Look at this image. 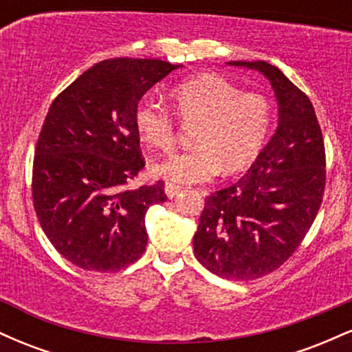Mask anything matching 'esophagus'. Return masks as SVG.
Returning <instances> with one entry per match:
<instances>
[{"label": "esophagus", "mask_w": 352, "mask_h": 352, "mask_svg": "<svg viewBox=\"0 0 352 352\" xmlns=\"http://www.w3.org/2000/svg\"><path fill=\"white\" fill-rule=\"evenodd\" d=\"M180 190H182L180 185H175V184H165V195H167L168 199H173V197L179 195Z\"/></svg>", "instance_id": "1"}]
</instances>
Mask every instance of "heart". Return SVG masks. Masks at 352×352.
Masks as SVG:
<instances>
[{"label": "heart", "mask_w": 352, "mask_h": 352, "mask_svg": "<svg viewBox=\"0 0 352 352\" xmlns=\"http://www.w3.org/2000/svg\"><path fill=\"white\" fill-rule=\"evenodd\" d=\"M173 111L184 124L197 125L195 147L152 165V173L172 184H199L243 172L263 151L273 125L272 102L261 94L243 92L223 78L204 74L172 89ZM172 109L142 99L134 112L137 135L148 147L168 151L177 139Z\"/></svg>", "instance_id": "heart-1"}]
</instances>
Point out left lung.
<instances>
[{
	"mask_svg": "<svg viewBox=\"0 0 352 352\" xmlns=\"http://www.w3.org/2000/svg\"><path fill=\"white\" fill-rule=\"evenodd\" d=\"M228 64L268 78L280 120L250 170L205 199L193 252L217 276L250 281L280 268L309 232L326 187L324 139L309 98L276 66Z\"/></svg>",
	"mask_w": 352,
	"mask_h": 352,
	"instance_id": "1",
	"label": "left lung"
}]
</instances>
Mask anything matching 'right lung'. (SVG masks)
<instances>
[{
  "label": "right lung",
  "instance_id": "obj_1",
  "mask_svg": "<svg viewBox=\"0 0 352 352\" xmlns=\"http://www.w3.org/2000/svg\"><path fill=\"white\" fill-rule=\"evenodd\" d=\"M179 66L100 60L52 100L33 160V205L58 252L89 272H119L147 246L145 213L167 200L164 182L131 188L142 170L139 100Z\"/></svg>",
  "mask_w": 352,
  "mask_h": 352
}]
</instances>
